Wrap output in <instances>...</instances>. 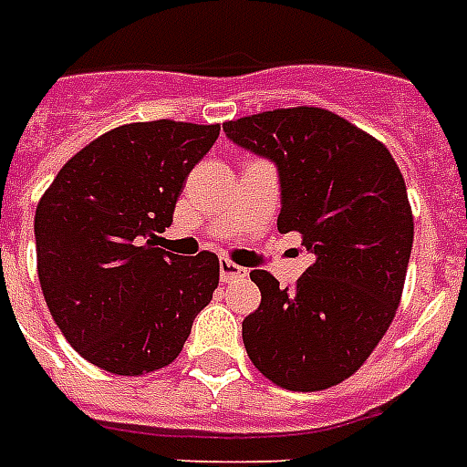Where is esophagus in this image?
I'll return each instance as SVG.
<instances>
[{
  "label": "esophagus",
  "instance_id": "34e87169",
  "mask_svg": "<svg viewBox=\"0 0 467 467\" xmlns=\"http://www.w3.org/2000/svg\"><path fill=\"white\" fill-rule=\"evenodd\" d=\"M242 276H247V269H242L240 264L227 262V259L220 262V278H223V281H233V278H242Z\"/></svg>",
  "mask_w": 467,
  "mask_h": 467
}]
</instances>
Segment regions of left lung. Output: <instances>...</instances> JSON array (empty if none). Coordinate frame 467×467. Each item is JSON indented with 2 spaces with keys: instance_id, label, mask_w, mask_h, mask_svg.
<instances>
[{
  "instance_id": "left-lung-1",
  "label": "left lung",
  "mask_w": 467,
  "mask_h": 467,
  "mask_svg": "<svg viewBox=\"0 0 467 467\" xmlns=\"http://www.w3.org/2000/svg\"><path fill=\"white\" fill-rule=\"evenodd\" d=\"M276 164L281 233L315 254L293 288L249 276L262 306L242 322L249 358L271 383L315 392L361 368L400 306L414 223L405 179L383 142L325 109H276L223 126Z\"/></svg>"
}]
</instances>
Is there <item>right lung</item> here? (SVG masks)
Listing matches in <instances>:
<instances>
[{
  "label": "right lung",
  "mask_w": 467,
  "mask_h": 467,
  "mask_svg": "<svg viewBox=\"0 0 467 467\" xmlns=\"http://www.w3.org/2000/svg\"><path fill=\"white\" fill-rule=\"evenodd\" d=\"M220 126L150 120L113 128L57 171L36 208L38 278L65 339L119 376L164 368L218 288L213 252L160 244L183 182Z\"/></svg>",
  "instance_id": "obj_1"
}]
</instances>
